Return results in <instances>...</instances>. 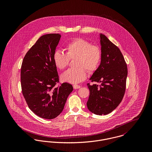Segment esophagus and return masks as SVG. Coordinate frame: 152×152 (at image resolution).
Segmentation results:
<instances>
[{
  "label": "esophagus",
  "instance_id": "esophagus-1",
  "mask_svg": "<svg viewBox=\"0 0 152 152\" xmlns=\"http://www.w3.org/2000/svg\"><path fill=\"white\" fill-rule=\"evenodd\" d=\"M73 88L76 89H79V88H80L81 86H78V85H74V86H73Z\"/></svg>",
  "mask_w": 152,
  "mask_h": 152
}]
</instances>
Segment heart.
Returning <instances> with one entry per match:
<instances>
[{
    "instance_id": "b5f03b06",
    "label": "heart",
    "mask_w": 152,
    "mask_h": 152,
    "mask_svg": "<svg viewBox=\"0 0 152 152\" xmlns=\"http://www.w3.org/2000/svg\"><path fill=\"white\" fill-rule=\"evenodd\" d=\"M65 53L56 51L53 56L55 66L59 69H64L69 60L75 58L74 65L62 74L61 80L71 84H78L86 79L87 72H93L99 67L102 60V51L97 46L82 38H75L65 46Z\"/></svg>"
}]
</instances>
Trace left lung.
Listing matches in <instances>:
<instances>
[{
  "label": "left lung",
  "mask_w": 152,
  "mask_h": 152,
  "mask_svg": "<svg viewBox=\"0 0 152 152\" xmlns=\"http://www.w3.org/2000/svg\"><path fill=\"white\" fill-rule=\"evenodd\" d=\"M102 60L98 68L87 84L89 96L87 108L91 112L107 115L121 102L126 90L128 68L119 48L103 34H101Z\"/></svg>",
  "instance_id": "obj_1"
}]
</instances>
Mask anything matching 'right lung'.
I'll return each mask as SVG.
<instances>
[{"label": "right lung", "instance_id": "add662e5", "mask_svg": "<svg viewBox=\"0 0 152 152\" xmlns=\"http://www.w3.org/2000/svg\"><path fill=\"white\" fill-rule=\"evenodd\" d=\"M60 37L58 33L42 36L26 54L21 66L22 94L26 103L36 115L47 119L62 112L73 90L69 83L60 84L53 60Z\"/></svg>", "mask_w": 152, "mask_h": 152}]
</instances>
